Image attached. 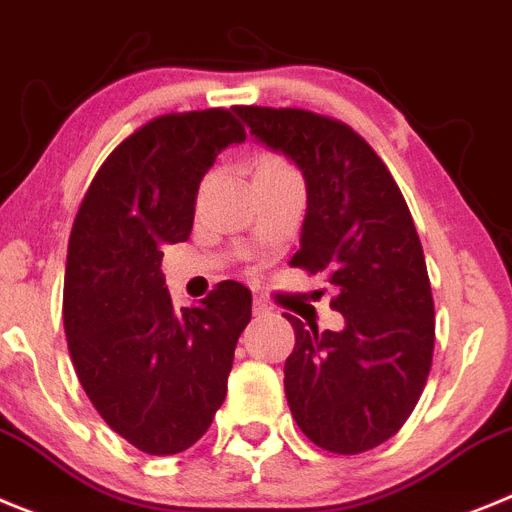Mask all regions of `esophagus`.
Here are the masks:
<instances>
[{
	"instance_id": "1",
	"label": "esophagus",
	"mask_w": 512,
	"mask_h": 512,
	"mask_svg": "<svg viewBox=\"0 0 512 512\" xmlns=\"http://www.w3.org/2000/svg\"><path fill=\"white\" fill-rule=\"evenodd\" d=\"M252 311H255V316H267V313H270V306H267L262 298H255V303H252Z\"/></svg>"
}]
</instances>
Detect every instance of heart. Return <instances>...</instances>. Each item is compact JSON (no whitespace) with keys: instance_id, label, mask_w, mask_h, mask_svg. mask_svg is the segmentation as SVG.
<instances>
[{"instance_id":"heart-1","label":"heart","mask_w":512,"mask_h":512,"mask_svg":"<svg viewBox=\"0 0 512 512\" xmlns=\"http://www.w3.org/2000/svg\"><path fill=\"white\" fill-rule=\"evenodd\" d=\"M257 173H293V168L278 155H262L255 163V176Z\"/></svg>"}]
</instances>
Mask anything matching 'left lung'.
Here are the masks:
<instances>
[{
	"mask_svg": "<svg viewBox=\"0 0 512 512\" xmlns=\"http://www.w3.org/2000/svg\"><path fill=\"white\" fill-rule=\"evenodd\" d=\"M257 142L306 181L301 250L290 265L336 285L344 329L296 316L285 398L298 428L334 454L375 449L400 431L434 357V298L398 183L352 127L306 109L234 107Z\"/></svg>",
	"mask_w": 512,
	"mask_h": 512,
	"instance_id": "8db88e82",
	"label": "left lung"
}]
</instances>
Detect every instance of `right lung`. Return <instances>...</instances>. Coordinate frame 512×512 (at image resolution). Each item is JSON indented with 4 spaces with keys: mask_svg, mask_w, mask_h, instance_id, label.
<instances>
[{
    "mask_svg": "<svg viewBox=\"0 0 512 512\" xmlns=\"http://www.w3.org/2000/svg\"><path fill=\"white\" fill-rule=\"evenodd\" d=\"M245 142L229 109L163 114L112 150L68 239L63 326L78 382L112 431L145 454L193 446L227 398L252 293L224 280L173 308L163 250L186 242L201 178Z\"/></svg>",
    "mask_w": 512,
    "mask_h": 512,
    "instance_id": "add662e5",
    "label": "right lung"
}]
</instances>
